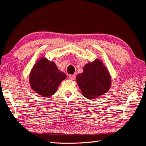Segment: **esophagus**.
Returning <instances> with one entry per match:
<instances>
[{"mask_svg": "<svg viewBox=\"0 0 146 146\" xmlns=\"http://www.w3.org/2000/svg\"><path fill=\"white\" fill-rule=\"evenodd\" d=\"M76 78V75H71L69 76V78L71 80H75Z\"/></svg>", "mask_w": 146, "mask_h": 146, "instance_id": "esophagus-1", "label": "esophagus"}]
</instances>
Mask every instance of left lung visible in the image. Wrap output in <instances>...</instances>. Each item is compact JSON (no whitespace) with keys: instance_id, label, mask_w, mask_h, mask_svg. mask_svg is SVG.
<instances>
[{"instance_id":"obj_1","label":"left lung","mask_w":146,"mask_h":146,"mask_svg":"<svg viewBox=\"0 0 146 146\" xmlns=\"http://www.w3.org/2000/svg\"><path fill=\"white\" fill-rule=\"evenodd\" d=\"M76 82L83 95L92 99L109 90L111 79L107 68L97 59L85 66L83 73L77 75Z\"/></svg>"}]
</instances>
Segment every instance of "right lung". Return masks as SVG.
Segmentation results:
<instances>
[{
	"instance_id": "add662e5",
	"label": "right lung",
	"mask_w": 146,
	"mask_h": 146,
	"mask_svg": "<svg viewBox=\"0 0 146 146\" xmlns=\"http://www.w3.org/2000/svg\"><path fill=\"white\" fill-rule=\"evenodd\" d=\"M66 78L56 64L42 57L34 66L30 75L31 87L42 97H49L56 92L61 82Z\"/></svg>"
}]
</instances>
